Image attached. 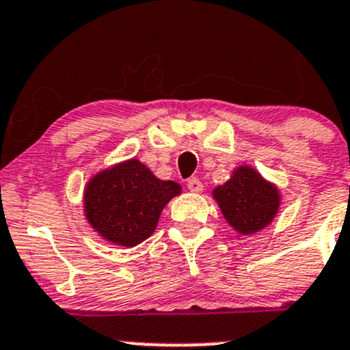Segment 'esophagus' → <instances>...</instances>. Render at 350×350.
<instances>
[{
    "instance_id": "esophagus-1",
    "label": "esophagus",
    "mask_w": 350,
    "mask_h": 350,
    "mask_svg": "<svg viewBox=\"0 0 350 350\" xmlns=\"http://www.w3.org/2000/svg\"><path fill=\"white\" fill-rule=\"evenodd\" d=\"M188 189L193 193H200L203 189L202 181L198 178H189L188 179Z\"/></svg>"
}]
</instances>
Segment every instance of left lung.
Wrapping results in <instances>:
<instances>
[{
  "label": "left lung",
  "mask_w": 350,
  "mask_h": 350,
  "mask_svg": "<svg viewBox=\"0 0 350 350\" xmlns=\"http://www.w3.org/2000/svg\"><path fill=\"white\" fill-rule=\"evenodd\" d=\"M227 222L241 234H253L272 222L280 198L275 186L267 183L254 169L239 167L232 178L213 189Z\"/></svg>",
  "instance_id": "obj_1"
}]
</instances>
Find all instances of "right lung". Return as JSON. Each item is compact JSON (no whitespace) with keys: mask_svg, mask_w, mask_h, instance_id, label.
<instances>
[{"mask_svg":"<svg viewBox=\"0 0 350 350\" xmlns=\"http://www.w3.org/2000/svg\"><path fill=\"white\" fill-rule=\"evenodd\" d=\"M179 193L178 183L161 181L131 159L94 176L85 188V215L104 239L131 247L154 234L162 208Z\"/></svg>","mask_w":350,"mask_h":350,"instance_id":"obj_1","label":"right lung"}]
</instances>
